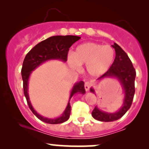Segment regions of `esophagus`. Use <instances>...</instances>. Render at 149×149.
<instances>
[{"label":"esophagus","mask_w":149,"mask_h":149,"mask_svg":"<svg viewBox=\"0 0 149 149\" xmlns=\"http://www.w3.org/2000/svg\"><path fill=\"white\" fill-rule=\"evenodd\" d=\"M92 83H90V82H85V89L86 91H88L89 89L92 87Z\"/></svg>","instance_id":"34e87169"}]
</instances>
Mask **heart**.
<instances>
[{"instance_id": "obj_1", "label": "heart", "mask_w": 149, "mask_h": 149, "mask_svg": "<svg viewBox=\"0 0 149 149\" xmlns=\"http://www.w3.org/2000/svg\"><path fill=\"white\" fill-rule=\"evenodd\" d=\"M114 57L115 52L111 46L89 42L77 46L73 54L68 57V63L74 70L80 69V66L85 64L89 76L98 77L110 69Z\"/></svg>"}]
</instances>
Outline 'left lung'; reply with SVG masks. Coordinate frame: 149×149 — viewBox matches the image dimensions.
Returning a JSON list of instances; mask_svg holds the SVG:
<instances>
[{"instance_id": "obj_1", "label": "left lung", "mask_w": 149, "mask_h": 149, "mask_svg": "<svg viewBox=\"0 0 149 149\" xmlns=\"http://www.w3.org/2000/svg\"><path fill=\"white\" fill-rule=\"evenodd\" d=\"M112 47L115 49L116 52L113 63L110 69L97 80L105 78H117L123 89L124 99L122 107L115 113L104 112L95 107L92 112V117L102 122H111L120 118L130 108L135 92L134 80L136 71L133 67L132 63L125 52L118 44L114 42ZM90 92L95 94V90L92 88H90Z\"/></svg>"}]
</instances>
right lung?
<instances>
[{"mask_svg": "<svg viewBox=\"0 0 149 149\" xmlns=\"http://www.w3.org/2000/svg\"><path fill=\"white\" fill-rule=\"evenodd\" d=\"M80 38L76 36H55L49 37L42 40L36 45L34 46L27 53L24 59L22 68V77L23 80L24 94L26 99L29 109L42 122L49 124H59L66 122L70 117L71 113V105L70 100L73 95L80 93L84 95L85 90L84 88V82L80 81L75 83L71 90L69 102L63 112L62 115L56 118H48L40 116L36 111L33 106L31 104L29 96L28 93L29 79L32 71L38 67L42 63L49 60L57 59L62 61H67V54L69 48L74 42L78 41Z\"/></svg>", "mask_w": 149, "mask_h": 149, "instance_id": "obj_1", "label": "right lung"}]
</instances>
